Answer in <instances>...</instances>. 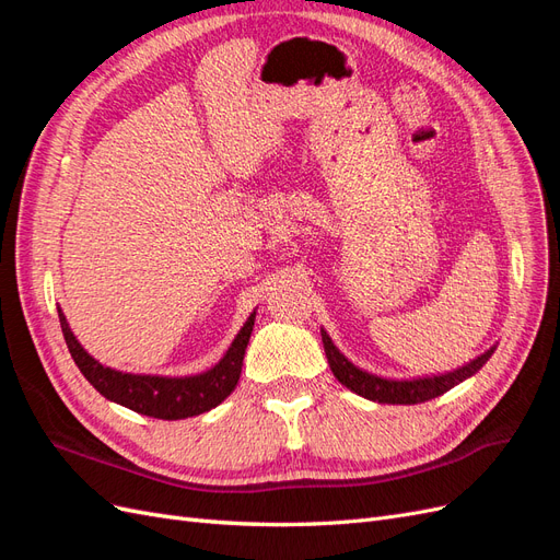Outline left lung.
<instances>
[{"instance_id":"obj_1","label":"left lung","mask_w":560,"mask_h":560,"mask_svg":"<svg viewBox=\"0 0 560 560\" xmlns=\"http://www.w3.org/2000/svg\"><path fill=\"white\" fill-rule=\"evenodd\" d=\"M322 343H325L327 362L331 366V374L338 378V383L352 389L354 395H360L371 401H378V404H420V401H428V399L444 395L457 383H463L477 374V371L488 362V358L495 350V348H490L488 352L481 354V358L471 360L469 364L455 369V371H448V374H442V376H425V378H413V381H389V378L369 374V371H362L352 362H348L346 354L331 343V338L327 334H322Z\"/></svg>"}]
</instances>
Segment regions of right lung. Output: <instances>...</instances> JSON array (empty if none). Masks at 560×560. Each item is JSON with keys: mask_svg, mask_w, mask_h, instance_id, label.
<instances>
[{"mask_svg": "<svg viewBox=\"0 0 560 560\" xmlns=\"http://www.w3.org/2000/svg\"><path fill=\"white\" fill-rule=\"evenodd\" d=\"M58 315L65 334V343L72 352L74 364L97 393L114 404L126 406V409L135 413L161 420H182L200 416L222 404L233 393L235 385H238L245 348L249 343V334L254 327V319L249 317L241 334L233 338V343L224 358L210 371H206V374L191 378H159L121 374V371L103 366L77 341L74 331L67 325L65 313L58 311Z\"/></svg>", "mask_w": 560, "mask_h": 560, "instance_id": "obj_1", "label": "right lung"}]
</instances>
